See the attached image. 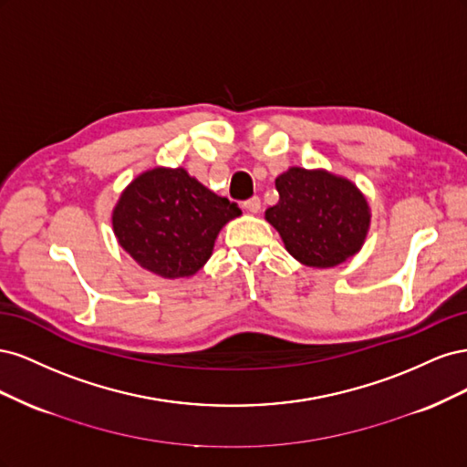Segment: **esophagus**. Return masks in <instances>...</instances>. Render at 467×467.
I'll return each mask as SVG.
<instances>
[{"label": "esophagus", "instance_id": "obj_1", "mask_svg": "<svg viewBox=\"0 0 467 467\" xmlns=\"http://www.w3.org/2000/svg\"><path fill=\"white\" fill-rule=\"evenodd\" d=\"M244 208L247 212H251V214H257V212L261 210V199H259V196H251V199H247L244 202Z\"/></svg>", "mask_w": 467, "mask_h": 467}]
</instances>
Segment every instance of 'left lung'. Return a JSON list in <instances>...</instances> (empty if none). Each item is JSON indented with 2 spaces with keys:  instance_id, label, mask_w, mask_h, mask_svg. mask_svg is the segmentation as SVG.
<instances>
[{
  "instance_id": "obj_1",
  "label": "left lung",
  "mask_w": 467,
  "mask_h": 467,
  "mask_svg": "<svg viewBox=\"0 0 467 467\" xmlns=\"http://www.w3.org/2000/svg\"><path fill=\"white\" fill-rule=\"evenodd\" d=\"M278 202L265 212L290 255L307 266H337L362 247L370 210L350 181L292 167L276 179Z\"/></svg>"
}]
</instances>
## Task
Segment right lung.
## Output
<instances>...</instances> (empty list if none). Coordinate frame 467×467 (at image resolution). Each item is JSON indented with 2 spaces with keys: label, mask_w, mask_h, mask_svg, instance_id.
<instances>
[{
  "label": "right lung",
  "mask_w": 467,
  "mask_h": 467,
  "mask_svg": "<svg viewBox=\"0 0 467 467\" xmlns=\"http://www.w3.org/2000/svg\"><path fill=\"white\" fill-rule=\"evenodd\" d=\"M242 214L185 169L158 167L130 182L112 212L120 247L148 271L191 276L210 259L222 225Z\"/></svg>",
  "instance_id": "right-lung-1"
}]
</instances>
